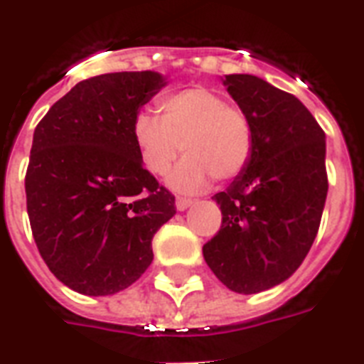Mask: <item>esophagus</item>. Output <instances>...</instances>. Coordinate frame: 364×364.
I'll return each mask as SVG.
<instances>
[{"label": "esophagus", "instance_id": "obj_1", "mask_svg": "<svg viewBox=\"0 0 364 364\" xmlns=\"http://www.w3.org/2000/svg\"><path fill=\"white\" fill-rule=\"evenodd\" d=\"M192 200H188V198H177L176 200V208L177 211H185V209H188L192 205Z\"/></svg>", "mask_w": 364, "mask_h": 364}]
</instances>
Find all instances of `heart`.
Wrapping results in <instances>:
<instances>
[{
  "instance_id": "heart-1",
  "label": "heart",
  "mask_w": 364,
  "mask_h": 364,
  "mask_svg": "<svg viewBox=\"0 0 364 364\" xmlns=\"http://www.w3.org/2000/svg\"><path fill=\"white\" fill-rule=\"evenodd\" d=\"M161 117L141 110L132 119V136L144 166L155 176L170 170L179 153H187L170 173L176 191L198 192L211 177L230 181L249 164L254 132L249 115L209 87H188L159 100Z\"/></svg>"
}]
</instances>
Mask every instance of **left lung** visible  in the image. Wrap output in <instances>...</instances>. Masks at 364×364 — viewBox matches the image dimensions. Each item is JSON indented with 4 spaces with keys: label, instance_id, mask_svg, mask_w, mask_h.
I'll return each instance as SVG.
<instances>
[{
    "label": "left lung",
    "instance_id": "1",
    "mask_svg": "<svg viewBox=\"0 0 364 364\" xmlns=\"http://www.w3.org/2000/svg\"><path fill=\"white\" fill-rule=\"evenodd\" d=\"M249 115V164L213 200L223 226L203 245L215 277L237 294H259L297 271L314 243L327 198L326 132L297 97L252 75L223 80Z\"/></svg>",
    "mask_w": 364,
    "mask_h": 364
}]
</instances>
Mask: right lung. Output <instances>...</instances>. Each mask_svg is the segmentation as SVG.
Returning a JSON list of instances; mask_svg holds the SVG:
<instances>
[{"instance_id":"add662e5","label":"right lung","mask_w":364,"mask_h":364,"mask_svg":"<svg viewBox=\"0 0 364 364\" xmlns=\"http://www.w3.org/2000/svg\"><path fill=\"white\" fill-rule=\"evenodd\" d=\"M166 85L153 70L76 84L33 132L26 172L31 232L48 269L84 295L129 288L153 262L176 198L141 162L132 119Z\"/></svg>"}]
</instances>
